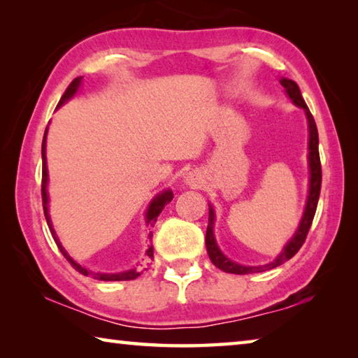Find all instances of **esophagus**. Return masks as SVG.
I'll use <instances>...</instances> for the list:
<instances>
[{"label": "esophagus", "instance_id": "34e87169", "mask_svg": "<svg viewBox=\"0 0 358 358\" xmlns=\"http://www.w3.org/2000/svg\"><path fill=\"white\" fill-rule=\"evenodd\" d=\"M186 183L191 185L192 187H199V186H201L202 181H201V177H199V175H197L196 172H191V173H187Z\"/></svg>", "mask_w": 358, "mask_h": 358}]
</instances>
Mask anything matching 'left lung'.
I'll list each match as a JSON object with an SVG mask.
<instances>
[{"label": "left lung", "mask_w": 358, "mask_h": 358, "mask_svg": "<svg viewBox=\"0 0 358 358\" xmlns=\"http://www.w3.org/2000/svg\"><path fill=\"white\" fill-rule=\"evenodd\" d=\"M280 83L286 88V93L289 94V98L294 101L295 106L301 107L306 113L308 118V128H310V171H311V178H310V196H308V202H306V208H305V215H303V220L300 222L299 229H296L295 235L292 240L289 241L284 248L282 252L275 259V262L266 264L262 266H243L232 262V260L227 259L224 254L220 251L216 241H215V235H213V221H215V213L213 208H208V227H207V235H205V245H207V252L208 257L213 265H216L217 268L226 271V273H234V275H248V273H259V271H265L270 268H275V266L281 265L286 262V260L292 259L296 252H299L300 248L303 246L306 240V235L310 232V227L314 220V215H316V208H317V202H319V194H320V185H322V167H320V157H319V134H317V126L316 121H314L313 115L308 108L305 99L300 93L299 85H296L294 80H289V78H281Z\"/></svg>", "instance_id": "1"}]
</instances>
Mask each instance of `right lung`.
<instances>
[{
  "mask_svg": "<svg viewBox=\"0 0 358 358\" xmlns=\"http://www.w3.org/2000/svg\"><path fill=\"white\" fill-rule=\"evenodd\" d=\"M80 82H82V77H77V78H74V80H72V82L69 83V87L66 88L64 94L62 96V99H59V102H58V107H59V106H63L66 101H68L69 98H72V96L76 94V92H77V88H78V85H80ZM45 137H47V129H45V132H44V138H42V183H41L42 207H44L45 220H47L48 227H50V232H52V235H53V240H55V243H57V246H58V250L62 251V254H63V256L66 257V260H68V262H69L72 266H74V268L78 271V273H82V275H85V276L93 275V278H96V280H99V281H131V280H136V278H137L138 275H141V273H138V270H136V268H132V270H129V271H123V273H92V271H90V270L83 268L82 265H78L77 262H74V260L71 259L69 254L64 251V248L62 246V243H59V240H58V237L55 235V230L52 229L50 216H48V207H47L48 196H47ZM172 199H173V194H172V191H164V192H161L159 196H157V197H155V201L150 203V208H148V211H147V224H150V226H153V224H155V222H156V220H157V216H159V213L162 211V208H164V205L171 202ZM148 237H150V240H151V237H153V234L150 232V234H148ZM147 256H148L150 259H153V246H150V248H148Z\"/></svg>",
  "mask_w": 358,
  "mask_h": 358,
  "instance_id": "add662e5",
  "label": "right lung"
}]
</instances>
